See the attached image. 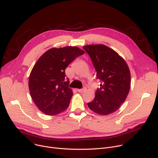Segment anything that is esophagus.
<instances>
[{
  "label": "esophagus",
  "instance_id": "1",
  "mask_svg": "<svg viewBox=\"0 0 158 158\" xmlns=\"http://www.w3.org/2000/svg\"><path fill=\"white\" fill-rule=\"evenodd\" d=\"M85 90H86V89H85V88H82V89H77V92H79V93H82V92H84Z\"/></svg>",
  "mask_w": 158,
  "mask_h": 158
}]
</instances>
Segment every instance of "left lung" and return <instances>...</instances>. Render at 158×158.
<instances>
[{
	"label": "left lung",
	"instance_id": "left-lung-1",
	"mask_svg": "<svg viewBox=\"0 0 158 158\" xmlns=\"http://www.w3.org/2000/svg\"><path fill=\"white\" fill-rule=\"evenodd\" d=\"M89 56L100 79L94 100L89 108L101 115L117 111L126 101L131 86V74L126 61L118 53L104 45L82 47Z\"/></svg>",
	"mask_w": 158,
	"mask_h": 158
}]
</instances>
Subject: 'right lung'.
<instances>
[{
	"label": "right lung",
	"mask_w": 158,
	"mask_h": 158,
	"mask_svg": "<svg viewBox=\"0 0 158 158\" xmlns=\"http://www.w3.org/2000/svg\"><path fill=\"white\" fill-rule=\"evenodd\" d=\"M85 54L76 47L52 48L41 56L29 79L31 97L38 109L47 115H56L68 108L72 90L65 69L78 56Z\"/></svg>",
	"instance_id": "obj_1"
}]
</instances>
